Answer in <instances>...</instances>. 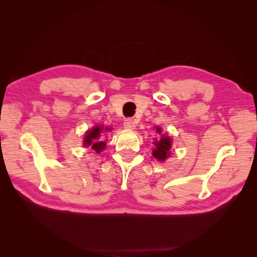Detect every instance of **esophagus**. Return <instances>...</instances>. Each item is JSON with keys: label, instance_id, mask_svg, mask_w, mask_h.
Segmentation results:
<instances>
[{"label": "esophagus", "instance_id": "esophagus-1", "mask_svg": "<svg viewBox=\"0 0 257 257\" xmlns=\"http://www.w3.org/2000/svg\"><path fill=\"white\" fill-rule=\"evenodd\" d=\"M123 125H124V127L127 128V130H134L135 126H136L135 125V122L133 121V119H131V118H128V119H126L125 121H124Z\"/></svg>", "mask_w": 257, "mask_h": 257}]
</instances>
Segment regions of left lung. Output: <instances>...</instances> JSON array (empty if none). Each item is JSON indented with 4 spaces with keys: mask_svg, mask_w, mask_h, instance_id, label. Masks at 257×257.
Here are the masks:
<instances>
[{
    "mask_svg": "<svg viewBox=\"0 0 257 257\" xmlns=\"http://www.w3.org/2000/svg\"><path fill=\"white\" fill-rule=\"evenodd\" d=\"M157 132L159 134H161L162 130L160 127H158ZM170 144H172V139L167 136H162L160 141L154 142L155 149L153 150V153H152L153 157L157 160H159L160 162L165 161L168 158L169 150H170V148H172V145Z\"/></svg>",
    "mask_w": 257,
    "mask_h": 257,
    "instance_id": "obj_1",
    "label": "left lung"
}]
</instances>
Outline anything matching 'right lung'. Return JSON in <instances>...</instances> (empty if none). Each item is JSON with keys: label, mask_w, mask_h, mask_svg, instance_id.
Here are the masks:
<instances>
[{"label": "right lung", "mask_w": 257, "mask_h": 257, "mask_svg": "<svg viewBox=\"0 0 257 257\" xmlns=\"http://www.w3.org/2000/svg\"><path fill=\"white\" fill-rule=\"evenodd\" d=\"M103 130V127L95 126L93 130L89 131L84 137V146L91 147V149L97 153L102 151L106 145V143L103 142V138L100 137V133H102ZM106 130H108V127Z\"/></svg>", "instance_id": "right-lung-1"}]
</instances>
